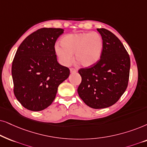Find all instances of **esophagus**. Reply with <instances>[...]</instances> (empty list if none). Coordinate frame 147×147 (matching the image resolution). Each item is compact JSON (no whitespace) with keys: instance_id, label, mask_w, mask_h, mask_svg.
<instances>
[{"instance_id":"34e87169","label":"esophagus","mask_w":147,"mask_h":147,"mask_svg":"<svg viewBox=\"0 0 147 147\" xmlns=\"http://www.w3.org/2000/svg\"><path fill=\"white\" fill-rule=\"evenodd\" d=\"M70 72H71V73H74V72H77V70H76L75 68H70Z\"/></svg>"}]
</instances>
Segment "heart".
<instances>
[{"instance_id": "b5f03b06", "label": "heart", "mask_w": 147, "mask_h": 147, "mask_svg": "<svg viewBox=\"0 0 147 147\" xmlns=\"http://www.w3.org/2000/svg\"><path fill=\"white\" fill-rule=\"evenodd\" d=\"M62 44H55L54 50L60 63L69 66L73 61V54L81 66L87 67L98 61L103 48V38L95 32L76 33L64 36Z\"/></svg>"}]
</instances>
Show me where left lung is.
Returning <instances> with one entry per match:
<instances>
[{"label":"left lung","instance_id":"left-lung-1","mask_svg":"<svg viewBox=\"0 0 147 147\" xmlns=\"http://www.w3.org/2000/svg\"><path fill=\"white\" fill-rule=\"evenodd\" d=\"M103 41L100 58L88 68L79 70L81 83L78 93L84 103L94 109L116 103L128 87L130 59L124 45L113 33L97 29Z\"/></svg>","mask_w":147,"mask_h":147}]
</instances>
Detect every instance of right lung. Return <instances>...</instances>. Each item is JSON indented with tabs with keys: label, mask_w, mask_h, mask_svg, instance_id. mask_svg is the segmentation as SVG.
<instances>
[{
	"label": "right lung",
	"mask_w": 147,
	"mask_h": 147,
	"mask_svg": "<svg viewBox=\"0 0 147 147\" xmlns=\"http://www.w3.org/2000/svg\"><path fill=\"white\" fill-rule=\"evenodd\" d=\"M64 29L41 28L23 41L12 63L15 96L29 110L38 111L52 104L60 84L70 75L58 63L55 43Z\"/></svg>",
	"instance_id": "right-lung-1"
}]
</instances>
